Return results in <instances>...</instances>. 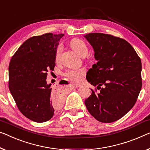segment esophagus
I'll return each instance as SVG.
<instances>
[{
    "mask_svg": "<svg viewBox=\"0 0 150 150\" xmlns=\"http://www.w3.org/2000/svg\"><path fill=\"white\" fill-rule=\"evenodd\" d=\"M72 87L73 88H79V86H77V85H75V84H73L72 85Z\"/></svg>",
    "mask_w": 150,
    "mask_h": 150,
    "instance_id": "obj_1",
    "label": "esophagus"
}]
</instances>
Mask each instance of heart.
<instances>
[{
  "mask_svg": "<svg viewBox=\"0 0 150 150\" xmlns=\"http://www.w3.org/2000/svg\"><path fill=\"white\" fill-rule=\"evenodd\" d=\"M71 46L75 52H77L81 57H85L88 52V47L83 40L79 38H74L71 41ZM62 51H63V46L59 44L58 45L55 52V59L57 61H59ZM86 74V69L84 68L81 69H69L65 71L64 75L71 81L79 83L82 81L83 77Z\"/></svg>",
  "mask_w": 150,
  "mask_h": 150,
  "instance_id": "b5f03b06",
  "label": "heart"
}]
</instances>
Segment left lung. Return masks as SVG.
Here are the masks:
<instances>
[{
	"mask_svg": "<svg viewBox=\"0 0 150 150\" xmlns=\"http://www.w3.org/2000/svg\"><path fill=\"white\" fill-rule=\"evenodd\" d=\"M85 38L93 46L98 62L87 73L89 83L100 91L85 100L89 112L109 123L125 116L136 103L142 87V62L133 46L112 35L90 33Z\"/></svg>",
	"mask_w": 150,
	"mask_h": 150,
	"instance_id": "1",
	"label": "left lung"
}]
</instances>
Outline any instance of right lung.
I'll use <instances>...</instances> for the list:
<instances>
[{"label": "right lung", "instance_id": "add662e5", "mask_svg": "<svg viewBox=\"0 0 150 150\" xmlns=\"http://www.w3.org/2000/svg\"><path fill=\"white\" fill-rule=\"evenodd\" d=\"M63 35L47 33L31 37L11 59L8 88L19 111L34 122L48 121L62 104V98L46 79L54 69L56 49Z\"/></svg>", "mask_w": 150, "mask_h": 150}]
</instances>
